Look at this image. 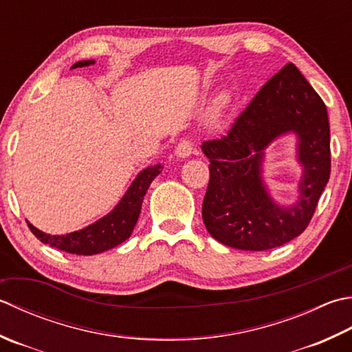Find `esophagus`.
<instances>
[{"label": "esophagus", "instance_id": "1", "mask_svg": "<svg viewBox=\"0 0 352 352\" xmlns=\"http://www.w3.org/2000/svg\"><path fill=\"white\" fill-rule=\"evenodd\" d=\"M194 153H195L194 143H192L188 139L182 140L175 148V154H177V157H180V158H188L190 154H194Z\"/></svg>", "mask_w": 352, "mask_h": 352}]
</instances>
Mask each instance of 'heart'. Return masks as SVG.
<instances>
[{
	"mask_svg": "<svg viewBox=\"0 0 352 352\" xmlns=\"http://www.w3.org/2000/svg\"><path fill=\"white\" fill-rule=\"evenodd\" d=\"M218 116H219V111H218Z\"/></svg>",
	"mask_w": 352,
	"mask_h": 352,
	"instance_id": "b5f03b06",
	"label": "heart"
}]
</instances>
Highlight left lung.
I'll use <instances>...</instances> for the list:
<instances>
[{
	"mask_svg": "<svg viewBox=\"0 0 352 352\" xmlns=\"http://www.w3.org/2000/svg\"><path fill=\"white\" fill-rule=\"evenodd\" d=\"M287 132L298 135L302 178L295 203H274L262 180L263 151ZM209 186L206 229L238 250L263 252L299 236L311 221L331 172L327 107L293 64L259 89L221 139L203 142Z\"/></svg>",
	"mask_w": 352,
	"mask_h": 352,
	"instance_id": "8db88e82",
	"label": "left lung"
}]
</instances>
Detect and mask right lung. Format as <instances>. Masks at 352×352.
<instances>
[{"instance_id":"obj_1","label":"right lung","mask_w":352,"mask_h":352,"mask_svg":"<svg viewBox=\"0 0 352 352\" xmlns=\"http://www.w3.org/2000/svg\"><path fill=\"white\" fill-rule=\"evenodd\" d=\"M93 64L94 60H80L76 62L72 68L88 67ZM162 169V164H154V166H148L146 169H143L135 177L133 184L129 186V189L123 195L119 204L108 215L98 219L93 224H89L85 229L67 233V235H48V233L38 230L30 223H27V226H29L33 235L41 243L56 247V249L62 252L84 254V256L107 252L113 249V247L122 244L123 241H126L131 236L140 215L143 197L146 195L149 184L160 174Z\"/></svg>"}]
</instances>
